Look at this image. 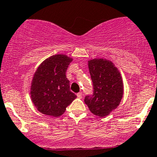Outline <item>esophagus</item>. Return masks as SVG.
<instances>
[{
	"label": "esophagus",
	"mask_w": 157,
	"mask_h": 157,
	"mask_svg": "<svg viewBox=\"0 0 157 157\" xmlns=\"http://www.w3.org/2000/svg\"><path fill=\"white\" fill-rule=\"evenodd\" d=\"M77 97L80 98V99H81L82 96H83V93H82V92H80V93H77Z\"/></svg>",
	"instance_id": "1"
}]
</instances>
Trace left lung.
Segmentation results:
<instances>
[{"label": "left lung", "instance_id": "obj_1", "mask_svg": "<svg viewBox=\"0 0 157 157\" xmlns=\"http://www.w3.org/2000/svg\"><path fill=\"white\" fill-rule=\"evenodd\" d=\"M93 86L92 96L84 99L90 112L105 117L118 106L124 93L121 74L109 60L95 58L88 61Z\"/></svg>", "mask_w": 157, "mask_h": 157}]
</instances>
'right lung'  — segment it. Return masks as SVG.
Wrapping results in <instances>:
<instances>
[{
  "label": "right lung",
  "mask_w": 157,
  "mask_h": 157,
  "mask_svg": "<svg viewBox=\"0 0 157 157\" xmlns=\"http://www.w3.org/2000/svg\"><path fill=\"white\" fill-rule=\"evenodd\" d=\"M72 58L55 55L45 59L33 75L31 99L39 112L49 116L58 117L77 96L70 90L66 71Z\"/></svg>",
  "instance_id": "right-lung-1"
}]
</instances>
